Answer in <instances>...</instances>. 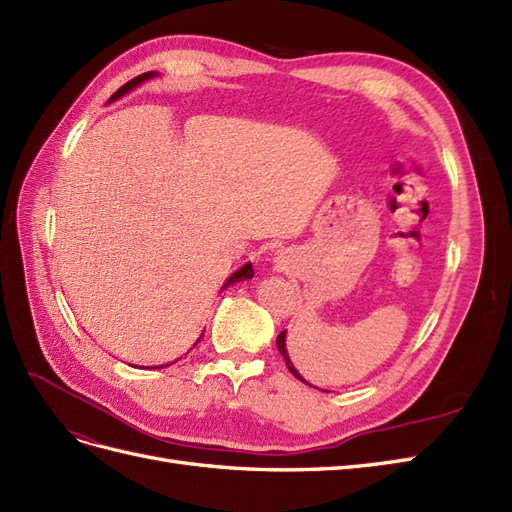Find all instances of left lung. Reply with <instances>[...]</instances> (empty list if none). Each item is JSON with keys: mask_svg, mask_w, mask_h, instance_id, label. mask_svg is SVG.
I'll return each instance as SVG.
<instances>
[{"mask_svg": "<svg viewBox=\"0 0 512 512\" xmlns=\"http://www.w3.org/2000/svg\"><path fill=\"white\" fill-rule=\"evenodd\" d=\"M277 350H280L282 352V356H284V361H286V367L290 369V374L294 376V378H299L301 382H305V384H309L301 374H299V371H297V367H294L292 365V361H290V356H288V350H286V331H282L280 335H277ZM309 386H312V384H309Z\"/></svg>", "mask_w": 512, "mask_h": 512, "instance_id": "1", "label": "left lung"}]
</instances>
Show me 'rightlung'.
<instances>
[{
    "mask_svg": "<svg viewBox=\"0 0 512 512\" xmlns=\"http://www.w3.org/2000/svg\"><path fill=\"white\" fill-rule=\"evenodd\" d=\"M153 76H158V72H145V74H138V76H136V79L128 81V83H126V85H123L121 89H117V91H115V94L111 96V100H108V104H111V102H115V100H119L121 96H126V94H130V91H132V89H136L138 85H143L145 81L153 79ZM252 277H254V269H252V262H247V265H243L241 269H237L235 273H232V275L228 277V280H226V282H224V286H222V290H224V288H228L230 284H235V282H241V280H252ZM200 337H203V335H200ZM198 342H200V339H196V344H198ZM196 344H194V346H196ZM177 361H179V359H177ZM173 363H175V361H173ZM173 363H166V365H158V367L162 369V367H168V365H173ZM158 367H151V369H158ZM147 369H149V367H147Z\"/></svg>",
    "mask_w": 512,
    "mask_h": 512,
    "instance_id": "1",
    "label": "right lung"
}]
</instances>
